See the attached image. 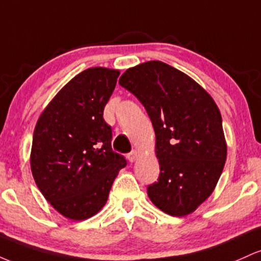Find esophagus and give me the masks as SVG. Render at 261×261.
<instances>
[{
    "instance_id": "34e87169",
    "label": "esophagus",
    "mask_w": 261,
    "mask_h": 261,
    "mask_svg": "<svg viewBox=\"0 0 261 261\" xmlns=\"http://www.w3.org/2000/svg\"><path fill=\"white\" fill-rule=\"evenodd\" d=\"M139 154H140V152L137 151V149H134L133 152H130V153L127 154V160L130 161V162H134V161H136V158L139 157Z\"/></svg>"
}]
</instances>
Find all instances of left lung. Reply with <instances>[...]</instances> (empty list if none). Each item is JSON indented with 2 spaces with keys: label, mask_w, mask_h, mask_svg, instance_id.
Instances as JSON below:
<instances>
[{
  "label": "left lung",
  "mask_w": 261,
  "mask_h": 261,
  "mask_svg": "<svg viewBox=\"0 0 261 261\" xmlns=\"http://www.w3.org/2000/svg\"><path fill=\"white\" fill-rule=\"evenodd\" d=\"M119 85L141 101L154 128L161 173L148 197L170 216H187L222 174L227 145L220 109L195 81L162 61L128 68Z\"/></svg>",
  "instance_id": "8db88e82"
}]
</instances>
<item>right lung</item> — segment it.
Masks as SVG:
<instances>
[{
    "label": "right lung",
    "instance_id": "obj_1",
    "mask_svg": "<svg viewBox=\"0 0 261 261\" xmlns=\"http://www.w3.org/2000/svg\"><path fill=\"white\" fill-rule=\"evenodd\" d=\"M120 72L92 67L73 77L45 108L33 135L31 168L56 211L74 221L106 205L113 181L126 166L112 149L104 107Z\"/></svg>",
    "mask_w": 261,
    "mask_h": 261
}]
</instances>
